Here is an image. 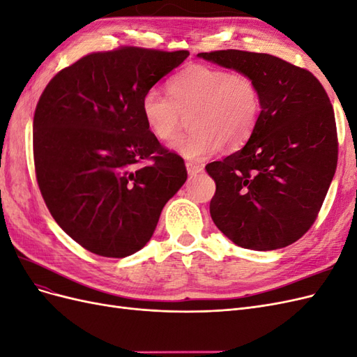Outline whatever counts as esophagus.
Instances as JSON below:
<instances>
[{"label":"esophagus","instance_id":"obj_1","mask_svg":"<svg viewBox=\"0 0 357 357\" xmlns=\"http://www.w3.org/2000/svg\"><path fill=\"white\" fill-rule=\"evenodd\" d=\"M186 169L189 172V176H197L204 171V165L197 164V162H186Z\"/></svg>","mask_w":357,"mask_h":357}]
</instances>
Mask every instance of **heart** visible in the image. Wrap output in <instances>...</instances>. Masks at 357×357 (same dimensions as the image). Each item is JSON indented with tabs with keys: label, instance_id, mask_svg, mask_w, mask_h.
I'll return each instance as SVG.
<instances>
[{
	"label": "heart",
	"instance_id": "1",
	"mask_svg": "<svg viewBox=\"0 0 357 357\" xmlns=\"http://www.w3.org/2000/svg\"><path fill=\"white\" fill-rule=\"evenodd\" d=\"M171 95L149 89L142 98L143 121L153 137L169 142L180 128L181 114L193 112L190 134L176 138L171 150L189 160L219 153L228 144L241 147L261 117V93L256 82L241 71L211 66H190L168 83Z\"/></svg>",
	"mask_w": 357,
	"mask_h": 357
}]
</instances>
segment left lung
<instances>
[{"label":"left lung","instance_id":"1","mask_svg":"<svg viewBox=\"0 0 357 357\" xmlns=\"http://www.w3.org/2000/svg\"><path fill=\"white\" fill-rule=\"evenodd\" d=\"M198 58L250 75L261 117L247 143L205 167L215 183L214 225L240 247L283 248L314 223L338 160L328 93L310 71L268 53L218 50Z\"/></svg>","mask_w":357,"mask_h":357}]
</instances>
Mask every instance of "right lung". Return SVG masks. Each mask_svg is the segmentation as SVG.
Listing matches in <instances>:
<instances>
[{"label":"right lung","instance_id":"obj_1","mask_svg":"<svg viewBox=\"0 0 357 357\" xmlns=\"http://www.w3.org/2000/svg\"><path fill=\"white\" fill-rule=\"evenodd\" d=\"M188 50L122 47L63 68L34 114L41 195L62 231L104 257L134 255L188 178L183 159L150 134L142 98Z\"/></svg>","mask_w":357,"mask_h":357}]
</instances>
